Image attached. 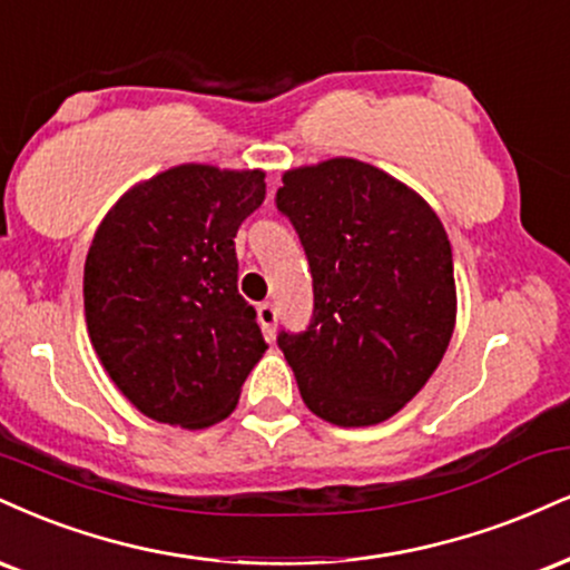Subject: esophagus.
I'll list each match as a JSON object with an SVG mask.
<instances>
[{
	"instance_id": "obj_1",
	"label": "esophagus",
	"mask_w": 570,
	"mask_h": 570,
	"mask_svg": "<svg viewBox=\"0 0 570 570\" xmlns=\"http://www.w3.org/2000/svg\"><path fill=\"white\" fill-rule=\"evenodd\" d=\"M257 318H259V326H263L265 337L271 340V337H273V332H276V321H278L276 305H273V303H263V305H257Z\"/></svg>"
}]
</instances>
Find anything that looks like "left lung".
<instances>
[{
	"mask_svg": "<svg viewBox=\"0 0 570 570\" xmlns=\"http://www.w3.org/2000/svg\"><path fill=\"white\" fill-rule=\"evenodd\" d=\"M276 207L313 276L311 324L278 332L303 401L340 428L385 422L433 376L454 332V259L441 219L355 159L286 173Z\"/></svg>",
	"mask_w": 570,
	"mask_h": 570,
	"instance_id": "left-lung-1",
	"label": "left lung"
}]
</instances>
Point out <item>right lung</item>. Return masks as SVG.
<instances>
[{
    "label": "right lung",
    "mask_w": 570,
    "mask_h": 570,
    "mask_svg": "<svg viewBox=\"0 0 570 570\" xmlns=\"http://www.w3.org/2000/svg\"><path fill=\"white\" fill-rule=\"evenodd\" d=\"M263 198L259 169L183 164L121 196L95 233L85 263L89 340L150 420L190 430L225 420L263 358L233 242Z\"/></svg>",
    "instance_id": "right-lung-1"
}]
</instances>
